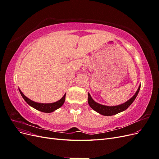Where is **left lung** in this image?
<instances>
[{
    "mask_svg": "<svg viewBox=\"0 0 159 159\" xmlns=\"http://www.w3.org/2000/svg\"><path fill=\"white\" fill-rule=\"evenodd\" d=\"M141 85H139V87L133 97L129 99L127 102H125L123 104H121L119 105H116V106H106V105H103L102 104H99L97 102H95V101L91 98L90 94L88 93V103L89 106L92 108L96 112L99 113L101 115H105V116H111V115H113L115 114H117L120 112H122L123 111L126 110L130 105H131L134 100L135 99L136 97L138 95V93L139 90H140Z\"/></svg>",
    "mask_w": 159,
    "mask_h": 159,
    "instance_id": "obj_1",
    "label": "left lung"
}]
</instances>
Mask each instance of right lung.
<instances>
[{
  "instance_id": "add662e5",
  "label": "right lung",
  "mask_w": 159,
  "mask_h": 159,
  "mask_svg": "<svg viewBox=\"0 0 159 159\" xmlns=\"http://www.w3.org/2000/svg\"><path fill=\"white\" fill-rule=\"evenodd\" d=\"M19 91H20V93L22 95V97L25 100V102L28 105H30V106L32 107L33 108H34L38 111H40L44 112V113H51V112L54 111L55 110L61 107L62 105L64 104L65 102L66 93L64 94L63 97H62L61 99H60L59 101H57L56 102L51 103H40L33 102V101L30 100V99H28L27 97H26V96L22 93L20 89H19Z\"/></svg>"
}]
</instances>
